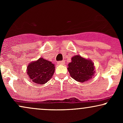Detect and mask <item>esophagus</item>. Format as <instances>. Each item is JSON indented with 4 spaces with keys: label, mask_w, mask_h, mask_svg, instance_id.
<instances>
[{
    "label": "esophagus",
    "mask_w": 123,
    "mask_h": 123,
    "mask_svg": "<svg viewBox=\"0 0 123 123\" xmlns=\"http://www.w3.org/2000/svg\"><path fill=\"white\" fill-rule=\"evenodd\" d=\"M58 64L59 65H64L65 62L63 61H60L58 62Z\"/></svg>",
    "instance_id": "34e87169"
}]
</instances>
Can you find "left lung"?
<instances>
[{
  "mask_svg": "<svg viewBox=\"0 0 123 123\" xmlns=\"http://www.w3.org/2000/svg\"><path fill=\"white\" fill-rule=\"evenodd\" d=\"M94 69V64L91 60L84 58L79 55L72 58V62L69 63L68 68L70 76L81 83L92 78L95 74Z\"/></svg>",
  "mask_w": 123,
  "mask_h": 123,
  "instance_id": "obj_1",
  "label": "left lung"
}]
</instances>
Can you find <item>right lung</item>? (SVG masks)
<instances>
[{
  "label": "right lung",
  "mask_w": 123,
  "mask_h": 123,
  "mask_svg": "<svg viewBox=\"0 0 123 123\" xmlns=\"http://www.w3.org/2000/svg\"><path fill=\"white\" fill-rule=\"evenodd\" d=\"M54 71V65L51 62L40 58L36 61L31 62L28 65L26 72L31 81L43 84L51 78Z\"/></svg>",
  "instance_id": "1"
}]
</instances>
